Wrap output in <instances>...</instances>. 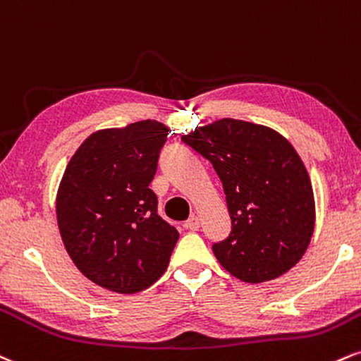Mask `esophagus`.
I'll return each instance as SVG.
<instances>
[{"label":"esophagus","mask_w":361,"mask_h":361,"mask_svg":"<svg viewBox=\"0 0 361 361\" xmlns=\"http://www.w3.org/2000/svg\"><path fill=\"white\" fill-rule=\"evenodd\" d=\"M199 226H201V219H199L197 216H190L188 221L184 223L185 230H190V231H197Z\"/></svg>","instance_id":"esophagus-1"}]
</instances>
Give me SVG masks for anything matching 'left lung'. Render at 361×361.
<instances>
[{
  "instance_id": "left-lung-1",
  "label": "left lung",
  "mask_w": 361,
  "mask_h": 361,
  "mask_svg": "<svg viewBox=\"0 0 361 361\" xmlns=\"http://www.w3.org/2000/svg\"><path fill=\"white\" fill-rule=\"evenodd\" d=\"M182 142L209 160L223 182L231 231L213 245L219 264L252 283L290 270L307 250L316 219L311 179L294 147L272 128L231 118Z\"/></svg>"
}]
</instances>
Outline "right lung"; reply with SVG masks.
<instances>
[{
    "instance_id": "add662e5",
    "label": "right lung",
    "mask_w": 361,
    "mask_h": 361,
    "mask_svg": "<svg viewBox=\"0 0 361 361\" xmlns=\"http://www.w3.org/2000/svg\"><path fill=\"white\" fill-rule=\"evenodd\" d=\"M167 126L155 120L92 133L67 164L57 223L67 253L89 281L135 294L167 269L179 231L157 214L150 189Z\"/></svg>"
}]
</instances>
